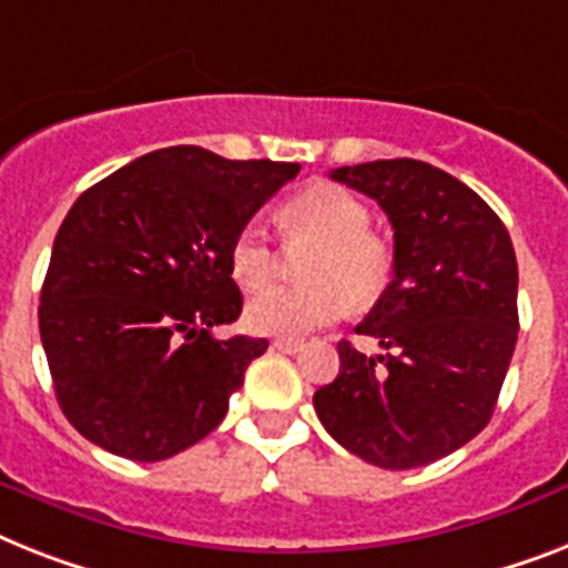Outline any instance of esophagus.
<instances>
[{"mask_svg": "<svg viewBox=\"0 0 568 568\" xmlns=\"http://www.w3.org/2000/svg\"><path fill=\"white\" fill-rule=\"evenodd\" d=\"M273 348H278L281 354H298V351L304 348V342H298V339H275Z\"/></svg>", "mask_w": 568, "mask_h": 568, "instance_id": "obj_1", "label": "esophagus"}]
</instances>
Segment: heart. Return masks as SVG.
Masks as SVG:
<instances>
[{
	"label": "heart",
	"instance_id": "b5f03b06",
	"mask_svg": "<svg viewBox=\"0 0 568 568\" xmlns=\"http://www.w3.org/2000/svg\"><path fill=\"white\" fill-rule=\"evenodd\" d=\"M290 246H307L302 261L304 287H273L246 304V325L266 336H304L334 322L351 304H368L383 293L392 275L388 246L372 234V214L351 191L318 182L290 196L281 209ZM270 234L246 223L229 243V273L241 290H264L275 278Z\"/></svg>",
	"mask_w": 568,
	"mask_h": 568
}]
</instances>
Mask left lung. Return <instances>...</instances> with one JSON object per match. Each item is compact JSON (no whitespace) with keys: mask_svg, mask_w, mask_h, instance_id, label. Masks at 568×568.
Returning <instances> with one entry per match:
<instances>
[{"mask_svg":"<svg viewBox=\"0 0 568 568\" xmlns=\"http://www.w3.org/2000/svg\"><path fill=\"white\" fill-rule=\"evenodd\" d=\"M331 180L377 200L395 229V275L339 374L313 395L336 442L383 470H412L476 438L517 345V255L496 211L456 176L418 159L336 168Z\"/></svg>","mask_w":568,"mask_h":568,"instance_id":"1","label":"left lung"}]
</instances>
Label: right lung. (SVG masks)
<instances>
[{"label":"right lung","mask_w":568,"mask_h":568,"mask_svg":"<svg viewBox=\"0 0 568 568\" xmlns=\"http://www.w3.org/2000/svg\"><path fill=\"white\" fill-rule=\"evenodd\" d=\"M302 165L180 144L83 191L54 237L40 339L58 403L87 442L162 462L226 418L266 339H217L241 316L229 243Z\"/></svg>","instance_id":"1"}]
</instances>
